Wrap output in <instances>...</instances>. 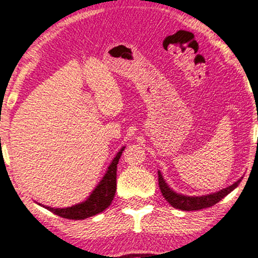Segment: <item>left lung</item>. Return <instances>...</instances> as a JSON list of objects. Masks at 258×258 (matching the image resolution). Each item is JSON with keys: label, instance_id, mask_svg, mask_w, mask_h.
I'll use <instances>...</instances> for the list:
<instances>
[{"label": "left lung", "instance_id": "left-lung-1", "mask_svg": "<svg viewBox=\"0 0 258 258\" xmlns=\"http://www.w3.org/2000/svg\"><path fill=\"white\" fill-rule=\"evenodd\" d=\"M241 178L237 180L234 184L228 186V187L222 188V190H220L218 192H214V194L204 195V196H185V195L176 194L175 191H173L172 188L169 187V185L166 182V180L163 179L162 174H161V172L159 170V185L164 200L168 202L173 208H176V209L180 210H185V212L200 210L204 209V208L213 207L214 204H216L218 202L221 201L223 197H226L228 194H231L235 187H238Z\"/></svg>", "mask_w": 258, "mask_h": 258}]
</instances>
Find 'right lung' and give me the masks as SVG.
Instances as JSON below:
<instances>
[{
    "label": "right lung",
    "mask_w": 258,
    "mask_h": 258,
    "mask_svg": "<svg viewBox=\"0 0 258 258\" xmlns=\"http://www.w3.org/2000/svg\"><path fill=\"white\" fill-rule=\"evenodd\" d=\"M123 149H125V147L120 149L119 153L115 155V157H114L109 167H108L103 178L98 182V185L96 186L95 190L91 192V195L82 203L68 208H50L42 206V204H39V206L44 207L45 209L50 210L51 213L56 214L61 218L70 220H84L103 212V210L110 206L111 201L115 196L117 162H119L120 156L122 155Z\"/></svg>",
    "instance_id": "obj_1"
}]
</instances>
